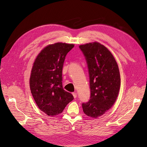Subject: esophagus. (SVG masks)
Here are the masks:
<instances>
[{
	"mask_svg": "<svg viewBox=\"0 0 147 147\" xmlns=\"http://www.w3.org/2000/svg\"><path fill=\"white\" fill-rule=\"evenodd\" d=\"M72 94H73V96H74V98H76L77 96V93H76V92H73V93H72Z\"/></svg>",
	"mask_w": 147,
	"mask_h": 147,
	"instance_id": "esophagus-1",
	"label": "esophagus"
}]
</instances>
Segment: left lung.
I'll use <instances>...</instances> for the list:
<instances>
[{
    "label": "left lung",
    "instance_id": "8db88e82",
    "mask_svg": "<svg viewBox=\"0 0 147 147\" xmlns=\"http://www.w3.org/2000/svg\"><path fill=\"white\" fill-rule=\"evenodd\" d=\"M85 57L90 77V99L82 104L84 113L97 118L116 101L121 84L118 66L110 51L98 42L79 46Z\"/></svg>",
    "mask_w": 147,
    "mask_h": 147
}]
</instances>
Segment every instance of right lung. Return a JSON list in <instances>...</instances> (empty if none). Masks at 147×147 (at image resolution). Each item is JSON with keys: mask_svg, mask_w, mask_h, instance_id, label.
<instances>
[{"mask_svg": "<svg viewBox=\"0 0 147 147\" xmlns=\"http://www.w3.org/2000/svg\"><path fill=\"white\" fill-rule=\"evenodd\" d=\"M74 44L56 43L44 48L35 59L31 70L30 88L38 107L48 116L63 112L74 99L63 87V67L67 54Z\"/></svg>", "mask_w": 147, "mask_h": 147, "instance_id": "right-lung-1", "label": "right lung"}]
</instances>
